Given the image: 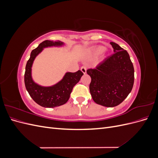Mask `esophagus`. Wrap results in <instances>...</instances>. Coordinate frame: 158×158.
<instances>
[{"mask_svg": "<svg viewBox=\"0 0 158 158\" xmlns=\"http://www.w3.org/2000/svg\"><path fill=\"white\" fill-rule=\"evenodd\" d=\"M80 70L82 72L83 74H85V73H86V67H85V66H82V67H81Z\"/></svg>", "mask_w": 158, "mask_h": 158, "instance_id": "obj_1", "label": "esophagus"}]
</instances>
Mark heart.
Wrapping results in <instances>:
<instances>
[{
	"label": "heart",
	"mask_w": 158,
	"mask_h": 158,
	"mask_svg": "<svg viewBox=\"0 0 158 158\" xmlns=\"http://www.w3.org/2000/svg\"><path fill=\"white\" fill-rule=\"evenodd\" d=\"M106 47L103 45H99L96 47H95L94 49L92 51V55L94 57H95V58H96V57L102 55L103 52L106 51Z\"/></svg>",
	"instance_id": "heart-1"
}]
</instances>
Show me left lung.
<instances>
[{
	"label": "left lung",
	"instance_id": "1",
	"mask_svg": "<svg viewBox=\"0 0 158 158\" xmlns=\"http://www.w3.org/2000/svg\"><path fill=\"white\" fill-rule=\"evenodd\" d=\"M114 53L96 69H88L92 80L89 92L94 101L104 107H115L131 93L135 79V70L127 51L116 43L110 42Z\"/></svg>",
	"mask_w": 158,
	"mask_h": 158
}]
</instances>
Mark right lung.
Instances as JSON below:
<instances>
[{
  "instance_id": "right-lung-1",
  "label": "right lung",
  "mask_w": 158,
  "mask_h": 158,
  "mask_svg": "<svg viewBox=\"0 0 158 158\" xmlns=\"http://www.w3.org/2000/svg\"><path fill=\"white\" fill-rule=\"evenodd\" d=\"M64 43L61 41L45 40L33 49L26 66L24 83L26 88L35 103L44 107L53 108L65 104L69 99L70 95L74 85L84 74L80 70L76 73H66L59 82L51 86H43L36 83L32 78L31 68L36 56L47 47H61Z\"/></svg>"
}]
</instances>
